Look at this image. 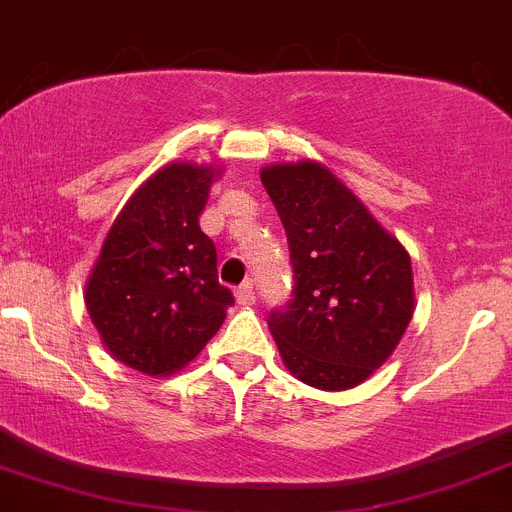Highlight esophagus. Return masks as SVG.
<instances>
[{"label": "esophagus", "instance_id": "esophagus-1", "mask_svg": "<svg viewBox=\"0 0 512 512\" xmlns=\"http://www.w3.org/2000/svg\"><path fill=\"white\" fill-rule=\"evenodd\" d=\"M235 297H237V305H242V307H250V305H255V290H252V285L250 282H245V285H240L237 287V292H235Z\"/></svg>", "mask_w": 512, "mask_h": 512}]
</instances>
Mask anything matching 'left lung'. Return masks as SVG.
<instances>
[{
  "label": "left lung",
  "mask_w": 512,
  "mask_h": 512,
  "mask_svg": "<svg viewBox=\"0 0 512 512\" xmlns=\"http://www.w3.org/2000/svg\"><path fill=\"white\" fill-rule=\"evenodd\" d=\"M285 227L292 300L270 312L287 370L317 390H350L393 355L415 310L398 237L320 162L260 172Z\"/></svg>",
  "instance_id": "8db88e82"
}]
</instances>
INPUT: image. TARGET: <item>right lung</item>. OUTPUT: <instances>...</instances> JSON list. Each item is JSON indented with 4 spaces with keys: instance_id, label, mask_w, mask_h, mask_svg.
Listing matches in <instances>:
<instances>
[{
    "instance_id": "1",
    "label": "right lung",
    "mask_w": 512,
    "mask_h": 512,
    "mask_svg": "<svg viewBox=\"0 0 512 512\" xmlns=\"http://www.w3.org/2000/svg\"><path fill=\"white\" fill-rule=\"evenodd\" d=\"M220 170H157L107 232L89 275L87 312L114 360L165 377L200 355L225 322L232 292L217 280L215 242L200 215Z\"/></svg>"
}]
</instances>
